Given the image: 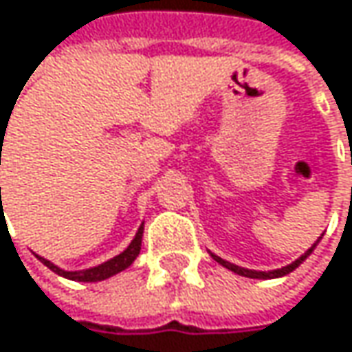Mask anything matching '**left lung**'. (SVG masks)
Instances as JSON below:
<instances>
[{
  "instance_id": "1",
  "label": "left lung",
  "mask_w": 352,
  "mask_h": 352,
  "mask_svg": "<svg viewBox=\"0 0 352 352\" xmlns=\"http://www.w3.org/2000/svg\"><path fill=\"white\" fill-rule=\"evenodd\" d=\"M320 239H322V236H320ZM318 243H320V241H316V245ZM314 246L308 248V250H306L298 261H294L292 265L281 267V269H275V271H250V269H243V267H239V265H232V263H228V261H224V258H220V256H216V254H212V256H214V261H218L220 265H224L226 269H230V271H234V273H239V275H243V277H250V279H273V277H283V275L292 273L296 267H300V265L310 256V252L314 250Z\"/></svg>"
}]
</instances>
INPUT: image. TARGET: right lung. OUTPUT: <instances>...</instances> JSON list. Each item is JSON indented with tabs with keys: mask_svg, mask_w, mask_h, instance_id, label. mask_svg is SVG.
<instances>
[{
	"mask_svg": "<svg viewBox=\"0 0 352 352\" xmlns=\"http://www.w3.org/2000/svg\"><path fill=\"white\" fill-rule=\"evenodd\" d=\"M10 122V120H8ZM1 136H6V132H1ZM1 151V148H0ZM142 226L138 228V232H136V236H134V241L130 243V246L124 250V252H120L118 256H113V258H109L107 263L104 265H98V267H94V269H85V271H63V269H58L56 265H52L50 261H46V258H42V256H38L50 271H54L56 275H63V277H67V279H71V281H83V283H94V281H104L107 277H111V275H116V273H120V271H124L126 267H130L132 263H134V258L140 254V246H142Z\"/></svg>",
	"mask_w": 352,
	"mask_h": 352,
	"instance_id": "obj_1",
	"label": "right lung"
}]
</instances>
